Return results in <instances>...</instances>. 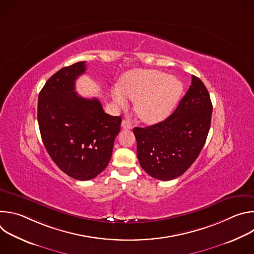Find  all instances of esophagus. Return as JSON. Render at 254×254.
<instances>
[{"instance_id": "esophagus-1", "label": "esophagus", "mask_w": 254, "mask_h": 254, "mask_svg": "<svg viewBox=\"0 0 254 254\" xmlns=\"http://www.w3.org/2000/svg\"><path fill=\"white\" fill-rule=\"evenodd\" d=\"M122 127L125 128V129H131L132 128V125H131V123L129 121L124 120L122 122Z\"/></svg>"}]
</instances>
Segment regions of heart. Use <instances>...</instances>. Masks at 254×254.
I'll return each mask as SVG.
<instances>
[{
  "label": "heart",
  "instance_id": "1",
  "mask_svg": "<svg viewBox=\"0 0 254 254\" xmlns=\"http://www.w3.org/2000/svg\"><path fill=\"white\" fill-rule=\"evenodd\" d=\"M183 91L179 78L159 70L137 69L127 72L119 89L113 90V99L120 107L127 105V98L134 103L136 114L147 123L166 119Z\"/></svg>",
  "mask_w": 254,
  "mask_h": 254
}]
</instances>
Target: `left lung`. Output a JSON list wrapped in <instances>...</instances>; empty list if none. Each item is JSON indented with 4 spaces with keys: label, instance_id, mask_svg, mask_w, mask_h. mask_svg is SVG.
Returning a JSON list of instances; mask_svg holds the SVG:
<instances>
[{
    "label": "left lung",
    "instance_id": "left-lung-1",
    "mask_svg": "<svg viewBox=\"0 0 254 254\" xmlns=\"http://www.w3.org/2000/svg\"><path fill=\"white\" fill-rule=\"evenodd\" d=\"M212 110L206 86L193 75L188 91L168 119L154 126L133 128L140 167L162 181L183 175L204 147Z\"/></svg>",
    "mask_w": 254,
    "mask_h": 254
}]
</instances>
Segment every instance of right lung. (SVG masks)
Here are the masks:
<instances>
[{"mask_svg": "<svg viewBox=\"0 0 254 254\" xmlns=\"http://www.w3.org/2000/svg\"><path fill=\"white\" fill-rule=\"evenodd\" d=\"M85 61L64 67L52 75L38 97L37 119L46 151L69 177L87 181L110 163L122 118L104 113L100 101L75 92V80Z\"/></svg>", "mask_w": 254, "mask_h": 254, "instance_id": "1", "label": "right lung"}]
</instances>
